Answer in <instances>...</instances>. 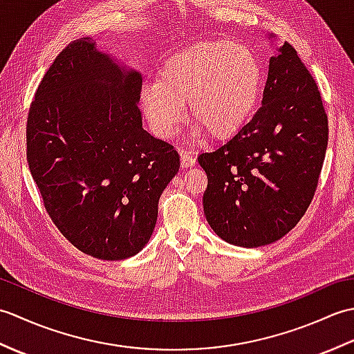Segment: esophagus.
I'll list each match as a JSON object with an SVG mask.
<instances>
[{"label": "esophagus", "mask_w": 354, "mask_h": 354, "mask_svg": "<svg viewBox=\"0 0 354 354\" xmlns=\"http://www.w3.org/2000/svg\"><path fill=\"white\" fill-rule=\"evenodd\" d=\"M179 155H181V165L184 169H189V167H193L194 164H196V160H194L193 155L190 150L187 149H181V152H179Z\"/></svg>", "instance_id": "1"}]
</instances>
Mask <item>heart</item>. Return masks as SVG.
<instances>
[{
  "label": "heart",
  "instance_id": "b5f03b06",
  "mask_svg": "<svg viewBox=\"0 0 354 354\" xmlns=\"http://www.w3.org/2000/svg\"><path fill=\"white\" fill-rule=\"evenodd\" d=\"M263 85L259 57L228 39L194 44L169 56L158 80L146 82L140 108L161 138H171L181 124L185 103L193 120V135L227 137L246 124L257 108Z\"/></svg>",
  "mask_w": 354,
  "mask_h": 354
}]
</instances>
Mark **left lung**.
<instances>
[{
    "instance_id": "1",
    "label": "left lung",
    "mask_w": 354,
    "mask_h": 354,
    "mask_svg": "<svg viewBox=\"0 0 354 354\" xmlns=\"http://www.w3.org/2000/svg\"><path fill=\"white\" fill-rule=\"evenodd\" d=\"M327 140L318 86L284 42L269 59L260 109L228 141L198 156L208 178L202 202L209 227L242 248L288 234L313 199Z\"/></svg>"
}]
</instances>
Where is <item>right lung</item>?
Here are the masks:
<instances>
[{"label": "right lung", "mask_w": 354, "mask_h": 354, "mask_svg": "<svg viewBox=\"0 0 354 354\" xmlns=\"http://www.w3.org/2000/svg\"><path fill=\"white\" fill-rule=\"evenodd\" d=\"M141 84L140 71L82 37L55 59L28 111L27 161L45 209L95 259L146 246L179 170L173 146L142 129Z\"/></svg>", "instance_id": "right-lung-1"}]
</instances>
